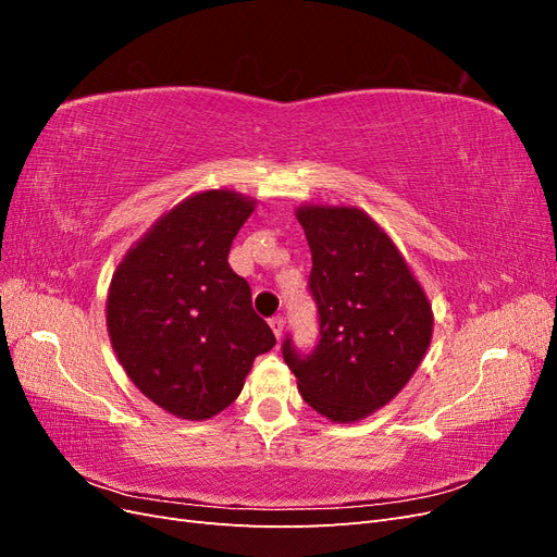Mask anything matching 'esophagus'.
<instances>
[{"label":"esophagus","instance_id":"esophagus-1","mask_svg":"<svg viewBox=\"0 0 557 557\" xmlns=\"http://www.w3.org/2000/svg\"><path fill=\"white\" fill-rule=\"evenodd\" d=\"M269 327H272V332L276 334V339H281V336H283V318L281 315L269 318Z\"/></svg>","mask_w":557,"mask_h":557}]
</instances>
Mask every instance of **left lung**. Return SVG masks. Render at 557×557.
<instances>
[{
    "mask_svg": "<svg viewBox=\"0 0 557 557\" xmlns=\"http://www.w3.org/2000/svg\"><path fill=\"white\" fill-rule=\"evenodd\" d=\"M311 248L309 293L318 344L281 352L301 397L334 423H352L391 401L423 360L432 307L391 237L360 209L301 207Z\"/></svg>",
    "mask_w": 557,
    "mask_h": 557,
    "instance_id": "left-lung-1",
    "label": "left lung"
}]
</instances>
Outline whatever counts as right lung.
<instances>
[{
  "instance_id": "add662e5",
  "label": "right lung",
  "mask_w": 557,
  "mask_h": 557,
  "mask_svg": "<svg viewBox=\"0 0 557 557\" xmlns=\"http://www.w3.org/2000/svg\"><path fill=\"white\" fill-rule=\"evenodd\" d=\"M256 201L232 190L188 197L117 264L107 325L132 383L158 407L207 420L239 397L276 336L227 262Z\"/></svg>"
}]
</instances>
